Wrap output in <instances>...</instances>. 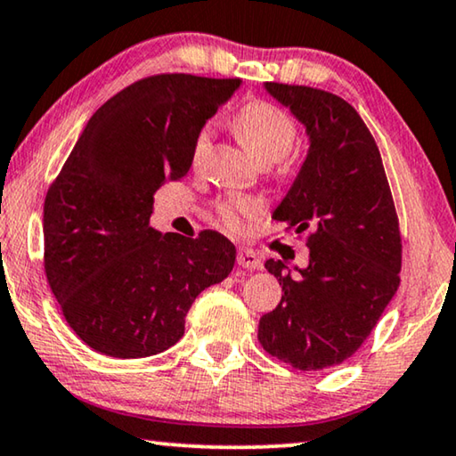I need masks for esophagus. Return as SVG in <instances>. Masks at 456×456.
<instances>
[{
  "instance_id": "esophagus-1",
  "label": "esophagus",
  "mask_w": 456,
  "mask_h": 456,
  "mask_svg": "<svg viewBox=\"0 0 456 456\" xmlns=\"http://www.w3.org/2000/svg\"><path fill=\"white\" fill-rule=\"evenodd\" d=\"M237 264H240V266L246 268V270H260L262 268V257L257 256L254 249L241 248L240 251H237Z\"/></svg>"
}]
</instances>
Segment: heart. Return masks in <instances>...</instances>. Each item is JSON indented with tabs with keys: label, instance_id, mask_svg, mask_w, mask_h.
Instances as JSON below:
<instances>
[{
	"label": "heart",
	"instance_id": "1",
	"mask_svg": "<svg viewBox=\"0 0 456 456\" xmlns=\"http://www.w3.org/2000/svg\"><path fill=\"white\" fill-rule=\"evenodd\" d=\"M235 133L248 151L260 163H276L293 151L298 131L297 122L282 108L264 100L243 104L233 117ZM210 147V126H202L192 145V161L200 163ZM260 202L249 196H229L216 205V216L227 231H241L243 223L251 219Z\"/></svg>",
	"mask_w": 456,
	"mask_h": 456
}]
</instances>
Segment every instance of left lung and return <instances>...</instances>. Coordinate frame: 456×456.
Instances as JSON below:
<instances>
[{"label": "left lung", "mask_w": 456, "mask_h": 456, "mask_svg": "<svg viewBox=\"0 0 456 456\" xmlns=\"http://www.w3.org/2000/svg\"><path fill=\"white\" fill-rule=\"evenodd\" d=\"M266 90L311 141L272 215L298 235L309 231V266L293 276L282 260L266 262L282 298L262 315L257 339L293 369L322 370L354 354L397 293L399 219L379 147L354 106L317 87L268 81Z\"/></svg>", "instance_id": "obj_1"}]
</instances>
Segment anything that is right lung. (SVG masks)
Wrapping results in <instances>:
<instances>
[{"instance_id": "obj_1", "label": "right lung", "mask_w": 456, "mask_h": 456, "mask_svg": "<svg viewBox=\"0 0 456 456\" xmlns=\"http://www.w3.org/2000/svg\"><path fill=\"white\" fill-rule=\"evenodd\" d=\"M241 79L161 73L102 104L45 199V274L81 342L145 358L184 336L190 305L233 270L216 231L161 235L153 194L192 166L202 125Z\"/></svg>"}]
</instances>
